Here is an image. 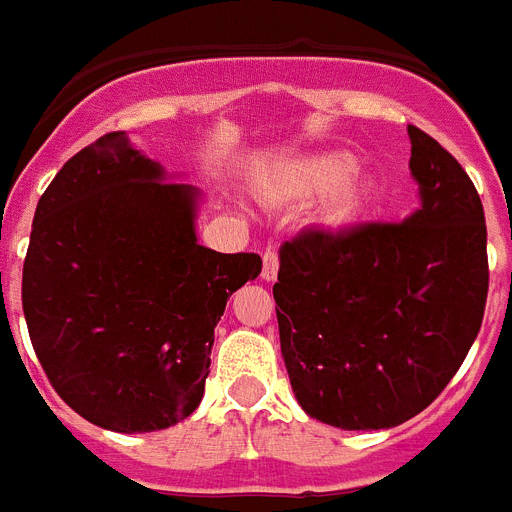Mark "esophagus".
Instances as JSON below:
<instances>
[{"instance_id": "34e87169", "label": "esophagus", "mask_w": 512, "mask_h": 512, "mask_svg": "<svg viewBox=\"0 0 512 512\" xmlns=\"http://www.w3.org/2000/svg\"><path fill=\"white\" fill-rule=\"evenodd\" d=\"M277 269H280V253L275 248H267L264 251V267H261V277L264 280H275Z\"/></svg>"}]
</instances>
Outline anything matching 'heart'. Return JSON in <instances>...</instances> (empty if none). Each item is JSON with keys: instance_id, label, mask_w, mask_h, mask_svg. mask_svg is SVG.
<instances>
[{"instance_id": "obj_1", "label": "heart", "mask_w": 512, "mask_h": 512, "mask_svg": "<svg viewBox=\"0 0 512 512\" xmlns=\"http://www.w3.org/2000/svg\"><path fill=\"white\" fill-rule=\"evenodd\" d=\"M357 169V161L346 153H325V155H314L306 163H301L290 179V192L298 195V198H320V195H327V192L337 190L333 200V214L338 219L343 216H351L362 206V200L367 195L365 185H346Z\"/></svg>"}]
</instances>
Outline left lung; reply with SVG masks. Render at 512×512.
<instances>
[{"label":"left lung","mask_w":512,"mask_h":512,"mask_svg":"<svg viewBox=\"0 0 512 512\" xmlns=\"http://www.w3.org/2000/svg\"><path fill=\"white\" fill-rule=\"evenodd\" d=\"M420 208L404 222L304 230L282 245L280 349L306 415L378 431L423 412L455 378L489 293L484 206L439 142L407 126Z\"/></svg>","instance_id":"1"}]
</instances>
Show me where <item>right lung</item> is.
Here are the masks:
<instances>
[{"label":"right lung","instance_id":"right-lung-1","mask_svg":"<svg viewBox=\"0 0 512 512\" xmlns=\"http://www.w3.org/2000/svg\"><path fill=\"white\" fill-rule=\"evenodd\" d=\"M195 198L126 132L79 150L39 198L28 335L60 399L100 428L147 433L192 415L227 298L259 277V253L198 245Z\"/></svg>","mask_w":512,"mask_h":512}]
</instances>
